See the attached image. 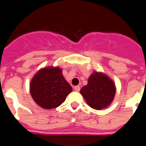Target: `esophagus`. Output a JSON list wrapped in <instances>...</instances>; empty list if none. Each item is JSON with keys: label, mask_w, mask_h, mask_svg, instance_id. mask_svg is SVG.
<instances>
[{"label": "esophagus", "mask_w": 146, "mask_h": 146, "mask_svg": "<svg viewBox=\"0 0 146 146\" xmlns=\"http://www.w3.org/2000/svg\"><path fill=\"white\" fill-rule=\"evenodd\" d=\"M74 90H75L76 91H80V87L79 86H74Z\"/></svg>", "instance_id": "34e87169"}]
</instances>
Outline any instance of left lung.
<instances>
[{
	"label": "left lung",
	"mask_w": 146,
	"mask_h": 146,
	"mask_svg": "<svg viewBox=\"0 0 146 146\" xmlns=\"http://www.w3.org/2000/svg\"><path fill=\"white\" fill-rule=\"evenodd\" d=\"M116 88L113 81L102 72H94L80 94L89 106L95 110L106 108L114 99Z\"/></svg>",
	"instance_id": "left-lung-1"
}]
</instances>
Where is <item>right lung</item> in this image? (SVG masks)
<instances>
[{
  "label": "right lung",
  "instance_id": "add662e5",
  "mask_svg": "<svg viewBox=\"0 0 146 146\" xmlns=\"http://www.w3.org/2000/svg\"><path fill=\"white\" fill-rule=\"evenodd\" d=\"M72 91L59 67L42 68L36 73L30 84V92L34 102L44 109L60 106Z\"/></svg>",
  "mask_w": 146,
  "mask_h": 146
}]
</instances>
